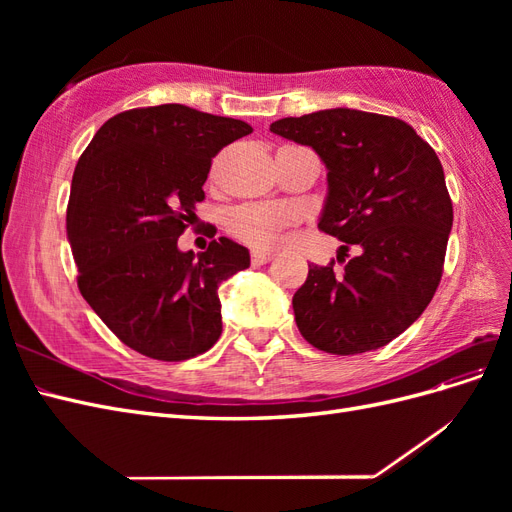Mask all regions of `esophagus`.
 <instances>
[{
  "instance_id": "1",
  "label": "esophagus",
  "mask_w": 512,
  "mask_h": 512,
  "mask_svg": "<svg viewBox=\"0 0 512 512\" xmlns=\"http://www.w3.org/2000/svg\"><path fill=\"white\" fill-rule=\"evenodd\" d=\"M271 260L269 252H262V250H252V265H267Z\"/></svg>"
}]
</instances>
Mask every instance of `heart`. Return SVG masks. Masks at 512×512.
Wrapping results in <instances>:
<instances>
[{"label":"heart","mask_w":512,"mask_h":512,"mask_svg":"<svg viewBox=\"0 0 512 512\" xmlns=\"http://www.w3.org/2000/svg\"><path fill=\"white\" fill-rule=\"evenodd\" d=\"M292 213L280 205L247 203L239 205L228 213V230L237 239L252 245H269L277 230L290 224Z\"/></svg>","instance_id":"obj_1"}]
</instances>
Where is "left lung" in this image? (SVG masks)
I'll list each match as a JSON object with an SVG mask.
<instances>
[{"label": "left lung", "instance_id": "8db88e82", "mask_svg": "<svg viewBox=\"0 0 512 512\" xmlns=\"http://www.w3.org/2000/svg\"><path fill=\"white\" fill-rule=\"evenodd\" d=\"M271 132L312 147L327 166L329 194L318 228L348 252L309 265L292 309L318 350L382 348L425 312L440 284L453 203L427 141L397 117L329 108L271 123Z\"/></svg>", "mask_w": 512, "mask_h": 512}]
</instances>
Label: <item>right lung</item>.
<instances>
[{"label": "right lung", "mask_w": 512, "mask_h": 512, "mask_svg": "<svg viewBox=\"0 0 512 512\" xmlns=\"http://www.w3.org/2000/svg\"><path fill=\"white\" fill-rule=\"evenodd\" d=\"M247 134L250 123L183 104L132 108L104 123L74 168L66 228L76 284L149 359H192L222 335L218 286L250 267V252L226 237L181 252L177 239L205 200L211 160Z\"/></svg>", "instance_id": "obj_1"}]
</instances>
